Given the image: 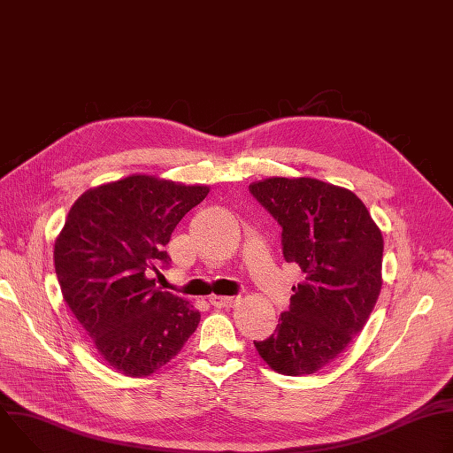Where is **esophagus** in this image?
Instances as JSON below:
<instances>
[{
  "label": "esophagus",
  "instance_id": "esophagus-1",
  "mask_svg": "<svg viewBox=\"0 0 453 453\" xmlns=\"http://www.w3.org/2000/svg\"><path fill=\"white\" fill-rule=\"evenodd\" d=\"M210 303L217 308H233L240 303V297H224V296H211Z\"/></svg>",
  "mask_w": 453,
  "mask_h": 453
}]
</instances>
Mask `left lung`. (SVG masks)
Instances as JSON below:
<instances>
[{
	"label": "left lung",
	"instance_id": "1",
	"mask_svg": "<svg viewBox=\"0 0 453 453\" xmlns=\"http://www.w3.org/2000/svg\"><path fill=\"white\" fill-rule=\"evenodd\" d=\"M249 191L281 226L285 260L304 274L274 334L254 346L281 374H313L349 346L376 304L381 231L353 191L325 180L269 177Z\"/></svg>",
	"mask_w": 453,
	"mask_h": 453
}]
</instances>
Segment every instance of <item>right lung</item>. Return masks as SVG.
I'll use <instances>...</instances> for the list:
<instances>
[{"label": "right lung", "instance_id": "add662e5", "mask_svg": "<svg viewBox=\"0 0 453 453\" xmlns=\"http://www.w3.org/2000/svg\"><path fill=\"white\" fill-rule=\"evenodd\" d=\"M210 186L128 175L88 189L58 233L53 262L62 297L98 355L127 376H149L197 330L201 311L156 287L165 245Z\"/></svg>", "mask_w": 453, "mask_h": 453}]
</instances>
